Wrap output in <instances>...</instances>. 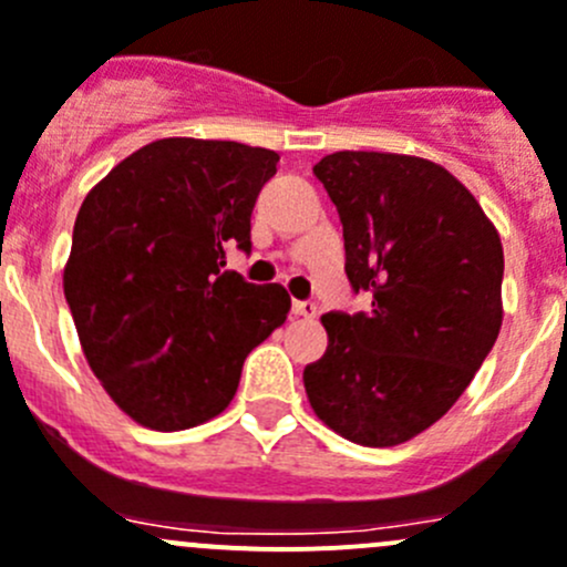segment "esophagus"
<instances>
[{
	"label": "esophagus",
	"mask_w": 567,
	"mask_h": 567,
	"mask_svg": "<svg viewBox=\"0 0 567 567\" xmlns=\"http://www.w3.org/2000/svg\"><path fill=\"white\" fill-rule=\"evenodd\" d=\"M293 316L316 318L318 316V305H316V301H293Z\"/></svg>",
	"instance_id": "34e87169"
}]
</instances>
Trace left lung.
<instances>
[{
  "label": "left lung",
  "mask_w": 567,
  "mask_h": 567,
  "mask_svg": "<svg viewBox=\"0 0 567 567\" xmlns=\"http://www.w3.org/2000/svg\"><path fill=\"white\" fill-rule=\"evenodd\" d=\"M338 207L346 277L368 312H327L305 368L316 415L360 446H399L441 421L502 329V238L437 163L334 152L312 168Z\"/></svg>",
  "instance_id": "1"
}]
</instances>
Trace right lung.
<instances>
[{
	"label": "right lung",
	"instance_id": "right-lung-1",
	"mask_svg": "<svg viewBox=\"0 0 567 567\" xmlns=\"http://www.w3.org/2000/svg\"><path fill=\"white\" fill-rule=\"evenodd\" d=\"M279 155L235 141L163 137L82 202L63 290L82 351L141 426L177 432L224 412L244 360L290 310L282 285L224 271L251 251V210Z\"/></svg>",
	"mask_w": 567,
	"mask_h": 567
}]
</instances>
